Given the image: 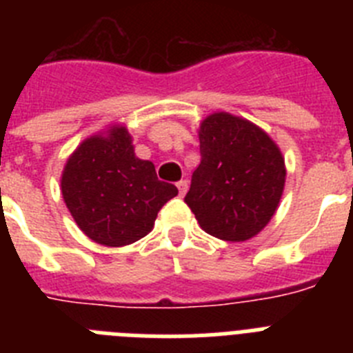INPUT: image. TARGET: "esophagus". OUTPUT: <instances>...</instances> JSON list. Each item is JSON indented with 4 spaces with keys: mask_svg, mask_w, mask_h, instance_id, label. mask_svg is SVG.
<instances>
[{
    "mask_svg": "<svg viewBox=\"0 0 353 353\" xmlns=\"http://www.w3.org/2000/svg\"><path fill=\"white\" fill-rule=\"evenodd\" d=\"M176 189H179V194L183 196L187 192V180H180L176 182Z\"/></svg>",
    "mask_w": 353,
    "mask_h": 353,
    "instance_id": "34e87169",
    "label": "esophagus"
}]
</instances>
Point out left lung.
Returning a JSON list of instances; mask_svg holds the SVG:
<instances>
[{
	"mask_svg": "<svg viewBox=\"0 0 353 353\" xmlns=\"http://www.w3.org/2000/svg\"><path fill=\"white\" fill-rule=\"evenodd\" d=\"M199 154L183 198L199 226L230 242L260 233L285 187V161L276 143L251 121L215 113L199 127Z\"/></svg>",
	"mask_w": 353,
	"mask_h": 353,
	"instance_id": "1",
	"label": "left lung"
}]
</instances>
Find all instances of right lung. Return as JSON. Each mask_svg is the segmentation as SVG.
Wrapping results in <instances>:
<instances>
[{"label": "right lung", "mask_w": 353, "mask_h": 353, "mask_svg": "<svg viewBox=\"0 0 353 353\" xmlns=\"http://www.w3.org/2000/svg\"><path fill=\"white\" fill-rule=\"evenodd\" d=\"M61 194L77 226L97 244L120 248L143 239L159 210L179 194L154 164L134 155L123 127L86 139L67 161Z\"/></svg>", "instance_id": "add662e5"}]
</instances>
